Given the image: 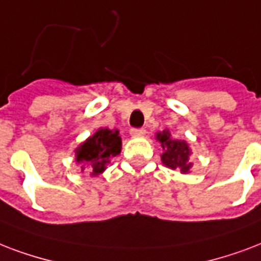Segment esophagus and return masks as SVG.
<instances>
[{
    "label": "esophagus",
    "instance_id": "esophagus-1",
    "mask_svg": "<svg viewBox=\"0 0 261 261\" xmlns=\"http://www.w3.org/2000/svg\"><path fill=\"white\" fill-rule=\"evenodd\" d=\"M130 135L135 137H139V136H144L145 135V129L143 128H132L130 129Z\"/></svg>",
    "mask_w": 261,
    "mask_h": 261
}]
</instances>
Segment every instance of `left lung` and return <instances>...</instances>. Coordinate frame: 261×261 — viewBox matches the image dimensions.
<instances>
[{
    "label": "left lung",
    "mask_w": 261,
    "mask_h": 261,
    "mask_svg": "<svg viewBox=\"0 0 261 261\" xmlns=\"http://www.w3.org/2000/svg\"><path fill=\"white\" fill-rule=\"evenodd\" d=\"M156 140L161 143L163 148V153L161 155L163 165L170 167L173 170L178 169L184 174L189 173L192 167V163L189 162L191 149H189L187 141L174 139L169 132V129L156 133Z\"/></svg>",
    "instance_id": "obj_1"
}]
</instances>
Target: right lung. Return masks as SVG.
Returning <instances> with one entry per match:
<instances>
[{"label": "right lung", "mask_w": 261, "mask_h": 261, "mask_svg": "<svg viewBox=\"0 0 261 261\" xmlns=\"http://www.w3.org/2000/svg\"><path fill=\"white\" fill-rule=\"evenodd\" d=\"M76 162L82 163V171L99 175L106 170L110 161L121 152L118 129L100 128L76 148Z\"/></svg>", "instance_id": "add662e5"}]
</instances>
